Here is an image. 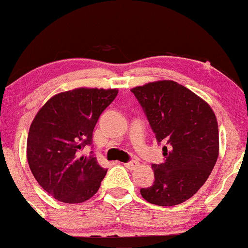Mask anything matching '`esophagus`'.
Wrapping results in <instances>:
<instances>
[{
	"mask_svg": "<svg viewBox=\"0 0 248 248\" xmlns=\"http://www.w3.org/2000/svg\"><path fill=\"white\" fill-rule=\"evenodd\" d=\"M124 165H125V168H126V169L135 170L139 166V163H138V160H132V161H129V163H125Z\"/></svg>",
	"mask_w": 248,
	"mask_h": 248,
	"instance_id": "obj_1",
	"label": "esophagus"
}]
</instances>
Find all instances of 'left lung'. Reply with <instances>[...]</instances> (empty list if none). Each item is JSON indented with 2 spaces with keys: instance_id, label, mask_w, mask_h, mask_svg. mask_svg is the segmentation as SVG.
I'll return each mask as SVG.
<instances>
[{
  "instance_id": "1",
  "label": "left lung",
  "mask_w": 248,
  "mask_h": 248,
  "mask_svg": "<svg viewBox=\"0 0 248 248\" xmlns=\"http://www.w3.org/2000/svg\"><path fill=\"white\" fill-rule=\"evenodd\" d=\"M143 107L164 161L152 164L154 185L141 188L149 202L174 206L190 199L210 177L219 155L217 117L207 102L173 80L132 88Z\"/></svg>"
}]
</instances>
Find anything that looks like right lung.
<instances>
[{"mask_svg":"<svg viewBox=\"0 0 248 248\" xmlns=\"http://www.w3.org/2000/svg\"><path fill=\"white\" fill-rule=\"evenodd\" d=\"M117 89L77 88L52 96L36 113L27 139V159L43 190L68 204L87 202L107 174L93 155H80L91 145L101 113Z\"/></svg>","mask_w":248,"mask_h":248,"instance_id":"1","label":"right lung"}]
</instances>
